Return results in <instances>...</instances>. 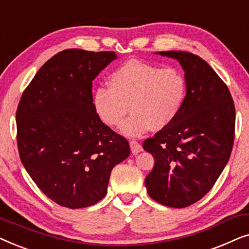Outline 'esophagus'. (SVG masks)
<instances>
[{"mask_svg": "<svg viewBox=\"0 0 249 249\" xmlns=\"http://www.w3.org/2000/svg\"><path fill=\"white\" fill-rule=\"evenodd\" d=\"M129 145H130L132 154H138V153H141L142 151V145L139 144L137 141H134V139H132V141H130V142H129Z\"/></svg>", "mask_w": 249, "mask_h": 249, "instance_id": "34e87169", "label": "esophagus"}]
</instances>
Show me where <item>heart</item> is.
<instances>
[{
  "label": "heart",
  "instance_id": "1",
  "mask_svg": "<svg viewBox=\"0 0 249 249\" xmlns=\"http://www.w3.org/2000/svg\"><path fill=\"white\" fill-rule=\"evenodd\" d=\"M108 86L94 90L93 104L105 124L117 127L130 110L120 130L139 137L152 128L162 130L182 110L187 97V79L178 68H160L139 60H129L108 77Z\"/></svg>",
  "mask_w": 249,
  "mask_h": 249
}]
</instances>
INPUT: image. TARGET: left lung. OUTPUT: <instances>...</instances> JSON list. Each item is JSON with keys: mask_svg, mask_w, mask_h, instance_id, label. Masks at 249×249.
Masks as SVG:
<instances>
[{"mask_svg": "<svg viewBox=\"0 0 249 249\" xmlns=\"http://www.w3.org/2000/svg\"><path fill=\"white\" fill-rule=\"evenodd\" d=\"M158 54L181 64L188 88L176 120L142 142L155 160L145 185L151 198L181 209L205 196L227 165L236 111L227 85L202 57L182 51Z\"/></svg>", "mask_w": 249, "mask_h": 249, "instance_id": "1", "label": "left lung"}]
</instances>
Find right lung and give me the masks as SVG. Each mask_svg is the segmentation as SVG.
<instances>
[{"mask_svg":"<svg viewBox=\"0 0 249 249\" xmlns=\"http://www.w3.org/2000/svg\"><path fill=\"white\" fill-rule=\"evenodd\" d=\"M114 52L69 49L37 71L16 113L20 160L45 195L69 209L107 195L111 171L130 154L127 139L101 121L91 81Z\"/></svg>","mask_w":249,"mask_h":249,"instance_id":"1","label":"right lung"}]
</instances>
